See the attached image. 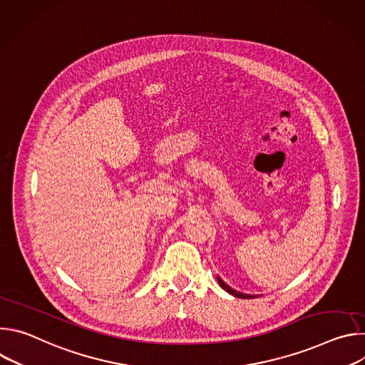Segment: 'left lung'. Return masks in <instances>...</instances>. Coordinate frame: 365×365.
Here are the masks:
<instances>
[{
    "mask_svg": "<svg viewBox=\"0 0 365 365\" xmlns=\"http://www.w3.org/2000/svg\"><path fill=\"white\" fill-rule=\"evenodd\" d=\"M218 279V283H220V286L224 289V290H227L230 294H232V296H235V297H241V299H251V297H255V296H251V294H244V293H240V292H237V290H234L232 287H230L221 277H217Z\"/></svg>",
    "mask_w": 365,
    "mask_h": 365,
    "instance_id": "obj_1",
    "label": "left lung"
}]
</instances>
